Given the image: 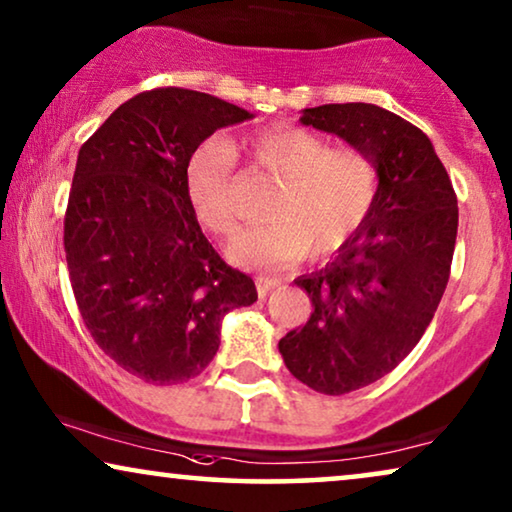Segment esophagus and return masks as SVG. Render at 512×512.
I'll list each match as a JSON object with an SVG mask.
<instances>
[{"mask_svg": "<svg viewBox=\"0 0 512 512\" xmlns=\"http://www.w3.org/2000/svg\"><path fill=\"white\" fill-rule=\"evenodd\" d=\"M282 284V277H268V275H261L256 277V289H258V296L265 298L268 293L275 289V286Z\"/></svg>", "mask_w": 512, "mask_h": 512, "instance_id": "1", "label": "esophagus"}]
</instances>
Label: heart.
Segmentation results:
<instances>
[{
	"instance_id": "obj_1",
	"label": "heart",
	"mask_w": 512,
	"mask_h": 512,
	"mask_svg": "<svg viewBox=\"0 0 512 512\" xmlns=\"http://www.w3.org/2000/svg\"><path fill=\"white\" fill-rule=\"evenodd\" d=\"M249 153L277 184L268 221L244 230L228 247L235 263L249 268H289L310 254L340 251L373 214L380 170L356 146H331L298 125H270L249 139ZM186 193L198 221L214 235H230L244 209L237 156L226 137H209L186 163Z\"/></svg>"
}]
</instances>
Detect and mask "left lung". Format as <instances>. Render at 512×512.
<instances>
[{
  "label": "left lung",
  "mask_w": 512,
  "mask_h": 512,
  "mask_svg": "<svg viewBox=\"0 0 512 512\" xmlns=\"http://www.w3.org/2000/svg\"><path fill=\"white\" fill-rule=\"evenodd\" d=\"M300 121L370 153L380 170L366 226L326 268L296 279L312 314L279 340L296 380L342 396L391 373L429 328L450 279L457 193L431 139L387 109L321 104Z\"/></svg>",
  "instance_id": "obj_1"
}]
</instances>
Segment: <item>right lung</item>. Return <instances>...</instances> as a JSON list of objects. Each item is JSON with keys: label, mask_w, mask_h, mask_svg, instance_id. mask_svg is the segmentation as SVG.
I'll list each match as a JSON object with an SVG mask.
<instances>
[{"label": "right lung", "mask_w": 512, "mask_h": 512, "mask_svg": "<svg viewBox=\"0 0 512 512\" xmlns=\"http://www.w3.org/2000/svg\"><path fill=\"white\" fill-rule=\"evenodd\" d=\"M251 116L198 90L153 88L81 146L65 214L69 282L97 347L139 380L200 375L221 319L256 303L254 279L216 254L186 193L191 153Z\"/></svg>", "instance_id": "add662e5"}]
</instances>
